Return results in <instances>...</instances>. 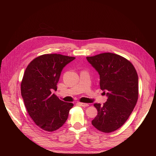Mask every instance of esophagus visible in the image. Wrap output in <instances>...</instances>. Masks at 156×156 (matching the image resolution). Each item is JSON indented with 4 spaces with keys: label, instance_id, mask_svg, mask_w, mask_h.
I'll return each instance as SVG.
<instances>
[{
    "label": "esophagus",
    "instance_id": "1",
    "mask_svg": "<svg viewBox=\"0 0 156 156\" xmlns=\"http://www.w3.org/2000/svg\"><path fill=\"white\" fill-rule=\"evenodd\" d=\"M78 104L80 105V106H82V107H88V104H87V103H78Z\"/></svg>",
    "mask_w": 156,
    "mask_h": 156
}]
</instances>
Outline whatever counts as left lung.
<instances>
[{"label": "left lung", "instance_id": "1", "mask_svg": "<svg viewBox=\"0 0 156 156\" xmlns=\"http://www.w3.org/2000/svg\"><path fill=\"white\" fill-rule=\"evenodd\" d=\"M87 59L100 75V88L108 98L103 105L94 103L98 115L92 124L99 131L111 133L124 125L135 107L138 75L133 65L119 55L104 53Z\"/></svg>", "mask_w": 156, "mask_h": 156}]
</instances>
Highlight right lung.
<instances>
[{"label":"right lung","instance_id":"1","mask_svg":"<svg viewBox=\"0 0 156 156\" xmlns=\"http://www.w3.org/2000/svg\"><path fill=\"white\" fill-rule=\"evenodd\" d=\"M75 58L60 54L42 55L32 60L25 69L21 96L32 120L45 131L51 132L62 127L73 106L60 100L51 91L57 90L62 69Z\"/></svg>","mask_w":156,"mask_h":156}]
</instances>
